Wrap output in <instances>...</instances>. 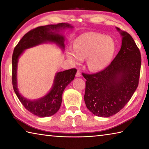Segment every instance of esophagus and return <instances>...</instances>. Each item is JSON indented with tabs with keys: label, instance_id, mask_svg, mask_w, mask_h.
Masks as SVG:
<instances>
[{
	"label": "esophagus",
	"instance_id": "1",
	"mask_svg": "<svg viewBox=\"0 0 149 149\" xmlns=\"http://www.w3.org/2000/svg\"><path fill=\"white\" fill-rule=\"evenodd\" d=\"M75 76L77 77H81V74L80 70H77V72H76V74H75Z\"/></svg>",
	"mask_w": 149,
	"mask_h": 149
}]
</instances>
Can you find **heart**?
<instances>
[{"mask_svg": "<svg viewBox=\"0 0 149 149\" xmlns=\"http://www.w3.org/2000/svg\"><path fill=\"white\" fill-rule=\"evenodd\" d=\"M115 51V44L109 36L94 32L85 33L75 39L74 47H69L67 56L74 64L86 58V65L91 71H100L109 64Z\"/></svg>", "mask_w": 149, "mask_h": 149, "instance_id": "1", "label": "heart"}]
</instances>
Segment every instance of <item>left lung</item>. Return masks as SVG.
I'll return each instance as SVG.
<instances>
[{"instance_id": "8db88e82", "label": "left lung", "mask_w": 149, "mask_h": 149, "mask_svg": "<svg viewBox=\"0 0 149 149\" xmlns=\"http://www.w3.org/2000/svg\"><path fill=\"white\" fill-rule=\"evenodd\" d=\"M122 36V47L110 65L93 74L83 73L86 107L99 117H110L129 102L139 85L141 65L139 49L127 32L116 27Z\"/></svg>"}]
</instances>
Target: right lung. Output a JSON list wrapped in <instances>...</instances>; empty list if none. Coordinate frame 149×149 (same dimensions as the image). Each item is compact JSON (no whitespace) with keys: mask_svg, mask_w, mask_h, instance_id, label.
I'll return each mask as SVG.
<instances>
[{"mask_svg":"<svg viewBox=\"0 0 149 149\" xmlns=\"http://www.w3.org/2000/svg\"><path fill=\"white\" fill-rule=\"evenodd\" d=\"M72 27V26L66 23L37 27L25 34L14 49L12 58V85L14 91L25 108L39 117L50 116L58 112L61 106L63 91L67 85L74 80L77 70L72 68L58 72L55 75L53 86L50 92L41 99L30 100L22 97L17 89V65L18 58L24 50L44 42H54L62 49H64L65 37L60 34L59 31L60 30Z\"/></svg>","mask_w":149,"mask_h":149,"instance_id":"1","label":"right lung"}]
</instances>
